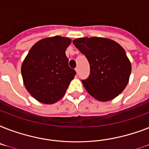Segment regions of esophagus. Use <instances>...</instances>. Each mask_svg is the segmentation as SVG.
I'll use <instances>...</instances> for the list:
<instances>
[{"mask_svg": "<svg viewBox=\"0 0 149 149\" xmlns=\"http://www.w3.org/2000/svg\"><path fill=\"white\" fill-rule=\"evenodd\" d=\"M76 72H77V74L79 73V67H77V68H76Z\"/></svg>", "mask_w": 149, "mask_h": 149, "instance_id": "34e87169", "label": "esophagus"}]
</instances>
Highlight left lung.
<instances>
[{
  "instance_id": "left-lung-1",
  "label": "left lung",
  "mask_w": 149,
  "mask_h": 149,
  "mask_svg": "<svg viewBox=\"0 0 149 149\" xmlns=\"http://www.w3.org/2000/svg\"><path fill=\"white\" fill-rule=\"evenodd\" d=\"M85 55L91 72L82 80L86 91L100 101L118 97L127 86L132 65L125 49L118 43L106 38H79L72 41Z\"/></svg>"
}]
</instances>
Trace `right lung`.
Returning <instances> with one entry per match:
<instances>
[{"label": "right lung", "instance_id": "right-lung-1", "mask_svg": "<svg viewBox=\"0 0 149 149\" xmlns=\"http://www.w3.org/2000/svg\"><path fill=\"white\" fill-rule=\"evenodd\" d=\"M71 39L54 36L38 41L22 65L25 88L38 101L46 104L63 97L77 72L69 66L65 50Z\"/></svg>", "mask_w": 149, "mask_h": 149}]
</instances>
